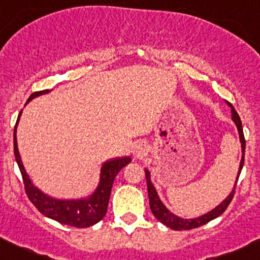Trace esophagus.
<instances>
[{"instance_id":"obj_1","label":"esophagus","mask_w":260,"mask_h":260,"mask_svg":"<svg viewBox=\"0 0 260 260\" xmlns=\"http://www.w3.org/2000/svg\"><path fill=\"white\" fill-rule=\"evenodd\" d=\"M134 155H135V157H143L145 156L146 152H148V149H146V145L143 143H138L135 144V146H134Z\"/></svg>"}]
</instances>
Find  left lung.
Here are the masks:
<instances>
[{
    "instance_id": "left-lung-1",
    "label": "left lung",
    "mask_w": 260,
    "mask_h": 260,
    "mask_svg": "<svg viewBox=\"0 0 260 260\" xmlns=\"http://www.w3.org/2000/svg\"><path fill=\"white\" fill-rule=\"evenodd\" d=\"M228 105L232 108V119H233V121L235 122V125H237L238 131H239L240 143H242L243 156H242V161H240V167H239V171H238V178H237V179H239L240 171H242L243 164H244L245 139H244V134H243V126H242V121H240L239 115H238V112L234 110V108H233L232 104L228 103ZM145 175H146V185H148L150 209H151L152 214H154V216L157 219V220L161 221L164 225L169 226V228L173 230H190V229L198 228V226L204 225V224L209 223L210 220H213V219L218 218L219 215H221V214L226 210V208H228L230 202H232L233 197H234L235 188H237V183H238V180L235 181L234 188H233L232 192H230L228 197H226V199L224 200L223 203H220V204H219L215 209L209 211V213L204 214V215L199 216V218L183 219V218H179V216L174 215L173 213H170V211L165 208V205L162 204L161 200H160L159 197H157V192H156V190H155L154 185H152L151 181H150V173L146 169H145Z\"/></svg>"
}]
</instances>
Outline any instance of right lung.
Masks as SVG:
<instances>
[{
  "instance_id": "1",
  "label": "right lung",
  "mask_w": 260,
  "mask_h": 260,
  "mask_svg": "<svg viewBox=\"0 0 260 260\" xmlns=\"http://www.w3.org/2000/svg\"><path fill=\"white\" fill-rule=\"evenodd\" d=\"M50 90H42L36 91L28 98L27 103L31 99L36 98V96L44 95L47 93ZM26 103V104H27ZM22 112V111H21ZM21 112L18 115V120H20ZM17 122L15 125V130H13V151H15L16 161H17L18 168H20L21 175H22L23 185H25V191L27 194V198L37 210L41 214H44L47 218L53 219V220L58 221L61 224H66V225L75 226V228H89L93 224L99 223L101 219L105 216L106 211H108L109 199H110L111 188L114 184L115 176L117 175L120 170L131 161L130 157H119V159L110 160L106 161L101 168V176H100V184H99L98 189L95 190L91 197L87 199H80V200H57L53 198L47 197L42 191H40L36 186L32 184V181L26 174L25 168H23L22 161H21L20 152L17 149V140H16V127H17Z\"/></svg>"
}]
</instances>
